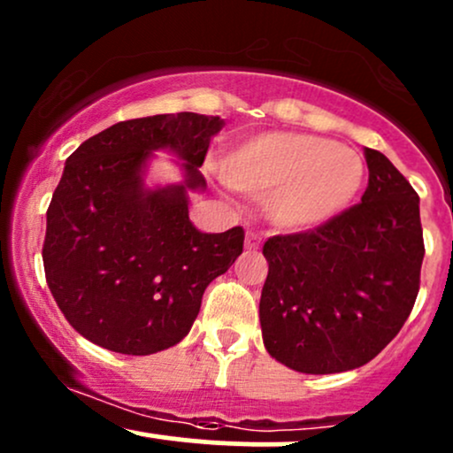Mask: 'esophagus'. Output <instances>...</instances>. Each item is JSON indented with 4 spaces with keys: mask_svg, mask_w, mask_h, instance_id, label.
I'll use <instances>...</instances> for the list:
<instances>
[{
    "mask_svg": "<svg viewBox=\"0 0 453 453\" xmlns=\"http://www.w3.org/2000/svg\"><path fill=\"white\" fill-rule=\"evenodd\" d=\"M259 242H262L259 234L247 232V238H244V247H247L249 251H256V249H259Z\"/></svg>",
    "mask_w": 453,
    "mask_h": 453,
    "instance_id": "obj_1",
    "label": "esophagus"
}]
</instances>
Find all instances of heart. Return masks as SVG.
I'll return each instance as SVG.
<instances>
[{
  "label": "heart",
  "mask_w": 453,
  "mask_h": 453,
  "mask_svg": "<svg viewBox=\"0 0 453 453\" xmlns=\"http://www.w3.org/2000/svg\"><path fill=\"white\" fill-rule=\"evenodd\" d=\"M227 185L268 196L270 219L285 230H311L351 204L366 174L357 150L309 134H262L221 159Z\"/></svg>",
  "instance_id": "b5f03b06"
}]
</instances>
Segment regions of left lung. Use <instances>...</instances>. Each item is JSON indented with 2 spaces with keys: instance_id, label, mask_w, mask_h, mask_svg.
Segmentation results:
<instances>
[{
  "instance_id": "8db88e82",
  "label": "left lung",
  "mask_w": 453,
  "mask_h": 453,
  "mask_svg": "<svg viewBox=\"0 0 453 453\" xmlns=\"http://www.w3.org/2000/svg\"><path fill=\"white\" fill-rule=\"evenodd\" d=\"M364 157L362 202L315 230L264 242V345L306 375L371 362L398 334L419 292V197L386 155L364 149Z\"/></svg>"
}]
</instances>
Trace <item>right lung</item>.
Returning <instances> with one entry per match:
<instances>
[{
  "label": "right lung",
  "instance_id": "add662e5",
  "mask_svg": "<svg viewBox=\"0 0 453 453\" xmlns=\"http://www.w3.org/2000/svg\"><path fill=\"white\" fill-rule=\"evenodd\" d=\"M219 117L155 114L114 123L65 159L46 211V283L78 334L126 356H149L183 341L202 294L242 253L241 226L204 234L189 221L187 189L200 174ZM186 161L180 186L147 190L153 150Z\"/></svg>",
  "mask_w": 453,
  "mask_h": 453
}]
</instances>
